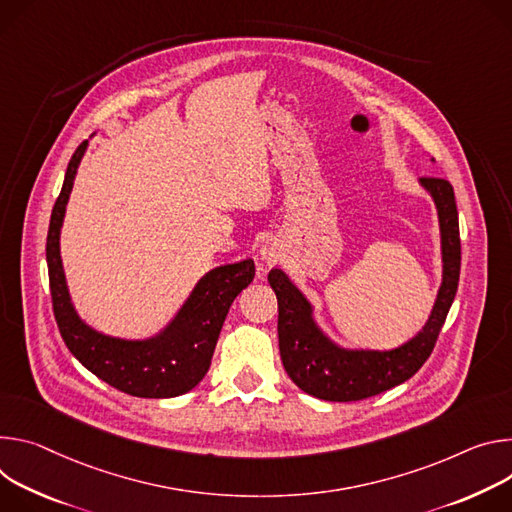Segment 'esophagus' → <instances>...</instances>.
Masks as SVG:
<instances>
[{"label":"esophagus","mask_w":512,"mask_h":512,"mask_svg":"<svg viewBox=\"0 0 512 512\" xmlns=\"http://www.w3.org/2000/svg\"><path fill=\"white\" fill-rule=\"evenodd\" d=\"M258 256L266 264H276L280 258V248L276 246V242H264L258 250Z\"/></svg>","instance_id":"34e87169"}]
</instances>
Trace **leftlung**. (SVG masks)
Listing matches in <instances>:
<instances>
[{"label":"left lung","mask_w":512,"mask_h":512,"mask_svg":"<svg viewBox=\"0 0 512 512\" xmlns=\"http://www.w3.org/2000/svg\"><path fill=\"white\" fill-rule=\"evenodd\" d=\"M431 195L441 236V285L431 315L409 342L392 350L344 348L319 327L315 307L280 268L268 282L278 299V348L291 380L311 396L331 403L362 401L409 380L431 356L460 280V221L453 187L443 179H419Z\"/></svg>","instance_id":"1"}]
</instances>
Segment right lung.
Segmentation results:
<instances>
[{
  "label": "right lung",
  "instance_id": "add662e5",
  "mask_svg": "<svg viewBox=\"0 0 512 512\" xmlns=\"http://www.w3.org/2000/svg\"><path fill=\"white\" fill-rule=\"evenodd\" d=\"M87 146L89 140L75 150L67 166L48 225L46 262L56 325L71 354L109 386L140 399H173L195 388L207 374L225 315L254 278V260L246 258L205 272L175 317L150 337H116L91 327L71 301L61 258L67 203Z\"/></svg>",
  "mask_w": 512,
  "mask_h": 512
}]
</instances>
